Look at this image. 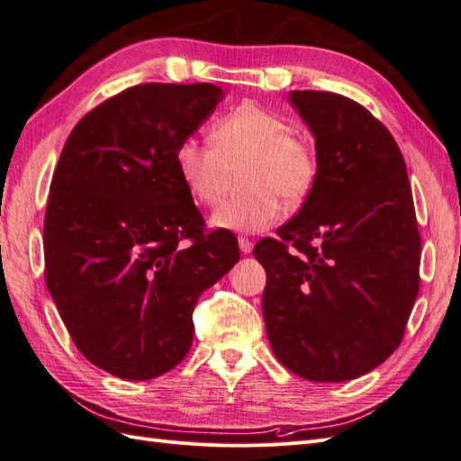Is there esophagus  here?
Segmentation results:
<instances>
[{
  "mask_svg": "<svg viewBox=\"0 0 461 461\" xmlns=\"http://www.w3.org/2000/svg\"><path fill=\"white\" fill-rule=\"evenodd\" d=\"M239 248H240L242 254H249V252H252L254 244H252V240L246 239V236H239Z\"/></svg>",
  "mask_w": 461,
  "mask_h": 461,
  "instance_id": "1",
  "label": "esophagus"
}]
</instances>
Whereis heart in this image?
I'll use <instances>...</instances> for the list:
<instances>
[{
    "mask_svg": "<svg viewBox=\"0 0 461 461\" xmlns=\"http://www.w3.org/2000/svg\"><path fill=\"white\" fill-rule=\"evenodd\" d=\"M175 159L190 196L203 205H215L240 173L246 190L222 202L212 217L215 227L239 232L271 227L281 217V200L302 203L319 171L308 138L292 131L281 115L254 104H242L219 119L212 140L185 138Z\"/></svg>",
    "mask_w": 461,
    "mask_h": 461,
    "instance_id": "b5f03b06",
    "label": "heart"
}]
</instances>
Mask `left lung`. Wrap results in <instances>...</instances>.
Returning <instances> with one entry per match:
<instances>
[{
    "instance_id": "left-lung-1",
    "label": "left lung",
    "mask_w": 461,
    "mask_h": 461,
    "mask_svg": "<svg viewBox=\"0 0 461 461\" xmlns=\"http://www.w3.org/2000/svg\"><path fill=\"white\" fill-rule=\"evenodd\" d=\"M319 171L296 217L261 239L263 319L281 364L308 381L373 371L400 346L420 292L421 236L402 151L350 97L296 90Z\"/></svg>"
}]
</instances>
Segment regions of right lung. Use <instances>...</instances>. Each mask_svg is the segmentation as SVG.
Segmentation results:
<instances>
[{"mask_svg":"<svg viewBox=\"0 0 461 461\" xmlns=\"http://www.w3.org/2000/svg\"><path fill=\"white\" fill-rule=\"evenodd\" d=\"M221 97L207 82L131 86L77 122L55 167L46 285L78 352L121 379L178 366L200 294L240 259L234 234L205 230L175 159Z\"/></svg>","mask_w":461,"mask_h":461,"instance_id":"add662e5","label":"right lung"}]
</instances>
